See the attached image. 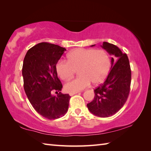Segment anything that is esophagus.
Returning a JSON list of instances; mask_svg holds the SVG:
<instances>
[{
	"mask_svg": "<svg viewBox=\"0 0 151 151\" xmlns=\"http://www.w3.org/2000/svg\"><path fill=\"white\" fill-rule=\"evenodd\" d=\"M78 93V91H77V92H72V93H69V95H70V96H73V95H75V94H77Z\"/></svg>",
	"mask_w": 151,
	"mask_h": 151,
	"instance_id": "obj_1",
	"label": "esophagus"
}]
</instances>
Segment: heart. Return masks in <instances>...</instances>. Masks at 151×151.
<instances>
[{"label": "heart", "mask_w": 151, "mask_h": 151, "mask_svg": "<svg viewBox=\"0 0 151 151\" xmlns=\"http://www.w3.org/2000/svg\"><path fill=\"white\" fill-rule=\"evenodd\" d=\"M67 61L60 60L56 69L63 81H68L78 70L79 76L64 85L65 91L77 92L93 84H100L110 69V58L104 50L77 49L67 54Z\"/></svg>", "instance_id": "obj_1"}]
</instances>
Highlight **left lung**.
Wrapping results in <instances>:
<instances>
[{
  "label": "left lung",
  "mask_w": 151,
  "mask_h": 151,
  "mask_svg": "<svg viewBox=\"0 0 151 151\" xmlns=\"http://www.w3.org/2000/svg\"><path fill=\"white\" fill-rule=\"evenodd\" d=\"M101 47L114 56L111 70L106 81L94 89V99L87 106L96 116L108 117L117 113L127 100L131 84V69L127 54L117 46L103 42Z\"/></svg>",
  "instance_id": "8db88e82"
}]
</instances>
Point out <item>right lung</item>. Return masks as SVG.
I'll use <instances>...</instances> for the list:
<instances>
[{
  "label": "right lung",
  "mask_w": 151,
  "mask_h": 151,
  "mask_svg": "<svg viewBox=\"0 0 151 151\" xmlns=\"http://www.w3.org/2000/svg\"><path fill=\"white\" fill-rule=\"evenodd\" d=\"M66 49L54 44L40 43L27 51L22 65L24 89L33 108L48 119L62 117L68 110L70 97L62 94V84L56 65ZM56 91L57 96L52 94Z\"/></svg>",
  "instance_id": "obj_1"
}]
</instances>
